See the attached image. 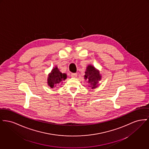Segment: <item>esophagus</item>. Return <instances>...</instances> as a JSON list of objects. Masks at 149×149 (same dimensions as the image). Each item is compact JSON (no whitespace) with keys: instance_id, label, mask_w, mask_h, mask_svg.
Segmentation results:
<instances>
[{"instance_id":"esophagus-1","label":"esophagus","mask_w":149,"mask_h":149,"mask_svg":"<svg viewBox=\"0 0 149 149\" xmlns=\"http://www.w3.org/2000/svg\"><path fill=\"white\" fill-rule=\"evenodd\" d=\"M71 77L72 78H76L77 77V74L76 73H72L71 74Z\"/></svg>"}]
</instances>
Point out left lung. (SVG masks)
I'll list each match as a JSON object with an SVG mask.
<instances>
[{
  "label": "left lung",
  "mask_w": 149,
  "mask_h": 149,
  "mask_svg": "<svg viewBox=\"0 0 149 149\" xmlns=\"http://www.w3.org/2000/svg\"><path fill=\"white\" fill-rule=\"evenodd\" d=\"M85 73L84 79L87 80L88 83L89 84V87L92 89L96 88L98 86V81L101 79L100 71L93 66L88 65Z\"/></svg>",
  "instance_id": "obj_1"
}]
</instances>
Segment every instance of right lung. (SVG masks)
I'll list each match as a JSON object with an SVG mask.
<instances>
[{
    "label": "right lung",
    "instance_id": "obj_1",
    "mask_svg": "<svg viewBox=\"0 0 149 149\" xmlns=\"http://www.w3.org/2000/svg\"><path fill=\"white\" fill-rule=\"evenodd\" d=\"M67 78V75L65 73H62L60 71L57 66L53 69L51 72L48 74V85L52 88L57 87Z\"/></svg>",
    "mask_w": 149,
    "mask_h": 149
}]
</instances>
